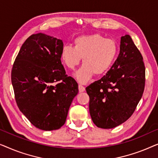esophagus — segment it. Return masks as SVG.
I'll return each mask as SVG.
<instances>
[{"label": "esophagus", "mask_w": 158, "mask_h": 158, "mask_svg": "<svg viewBox=\"0 0 158 158\" xmlns=\"http://www.w3.org/2000/svg\"><path fill=\"white\" fill-rule=\"evenodd\" d=\"M78 89H79V92L82 93V92L85 91V87H84V86H83L82 85H78Z\"/></svg>", "instance_id": "esophagus-1"}]
</instances>
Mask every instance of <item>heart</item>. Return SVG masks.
Wrapping results in <instances>:
<instances>
[{
  "mask_svg": "<svg viewBox=\"0 0 158 158\" xmlns=\"http://www.w3.org/2000/svg\"><path fill=\"white\" fill-rule=\"evenodd\" d=\"M118 52L116 42L99 34L83 35L75 38L74 47L65 45L61 51V59L67 68L74 70L83 58V65L75 73L80 83H85L94 74L101 75L113 64Z\"/></svg>",
  "mask_w": 158,
  "mask_h": 158,
  "instance_id": "1",
  "label": "heart"
}]
</instances>
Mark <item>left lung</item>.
Here are the masks:
<instances>
[{"instance_id": "obj_1", "label": "left lung", "mask_w": 158, "mask_h": 158, "mask_svg": "<svg viewBox=\"0 0 158 158\" xmlns=\"http://www.w3.org/2000/svg\"><path fill=\"white\" fill-rule=\"evenodd\" d=\"M145 67L131 36H122L117 59L104 76L85 90L90 97L93 122L102 129H112L128 119L143 94Z\"/></svg>"}]
</instances>
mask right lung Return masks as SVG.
Segmentation results:
<instances>
[{
	"mask_svg": "<svg viewBox=\"0 0 158 158\" xmlns=\"http://www.w3.org/2000/svg\"><path fill=\"white\" fill-rule=\"evenodd\" d=\"M61 40L42 33L25 41L15 60L11 83L19 109L36 128L60 129L65 123L78 85L65 74Z\"/></svg>",
	"mask_w": 158,
	"mask_h": 158,
	"instance_id": "right-lung-1",
	"label": "right lung"
}]
</instances>
